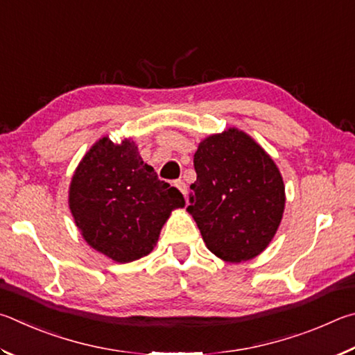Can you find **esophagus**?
I'll use <instances>...</instances> for the list:
<instances>
[{"instance_id": "esophagus-1", "label": "esophagus", "mask_w": 355, "mask_h": 355, "mask_svg": "<svg viewBox=\"0 0 355 355\" xmlns=\"http://www.w3.org/2000/svg\"><path fill=\"white\" fill-rule=\"evenodd\" d=\"M174 185H176V187L181 190V193L184 195V196H187V185H185V182L184 181H181V179H178L176 182H174Z\"/></svg>"}]
</instances>
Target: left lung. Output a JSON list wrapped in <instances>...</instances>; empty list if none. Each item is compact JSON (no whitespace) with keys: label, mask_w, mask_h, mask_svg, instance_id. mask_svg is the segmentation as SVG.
Here are the masks:
<instances>
[{"label":"left lung","mask_w":355,"mask_h":355,"mask_svg":"<svg viewBox=\"0 0 355 355\" xmlns=\"http://www.w3.org/2000/svg\"><path fill=\"white\" fill-rule=\"evenodd\" d=\"M189 212L202 240L226 262L262 252L279 227L285 206L281 173L250 135L229 129L210 135L193 159Z\"/></svg>","instance_id":"1"}]
</instances>
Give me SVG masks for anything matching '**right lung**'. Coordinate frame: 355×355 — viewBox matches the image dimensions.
Segmentation results:
<instances>
[{"label": "right lung", "mask_w": 355, "mask_h": 355, "mask_svg": "<svg viewBox=\"0 0 355 355\" xmlns=\"http://www.w3.org/2000/svg\"><path fill=\"white\" fill-rule=\"evenodd\" d=\"M181 191L160 181L134 141L114 145L103 137L80 160L70 185V209L93 250L120 263L153 251Z\"/></svg>", "instance_id": "1"}]
</instances>
